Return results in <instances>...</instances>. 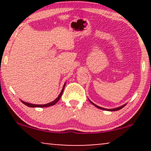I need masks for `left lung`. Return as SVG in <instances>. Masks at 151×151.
I'll return each instance as SVG.
<instances>
[{
    "label": "left lung",
    "instance_id": "obj_1",
    "mask_svg": "<svg viewBox=\"0 0 151 151\" xmlns=\"http://www.w3.org/2000/svg\"><path fill=\"white\" fill-rule=\"evenodd\" d=\"M90 101V100H89ZM91 102V104H93L95 106H96L97 108H98V109H102V110H106V111H118V110H120L121 109H122L124 106H126V104H124V105H122V106H119V107H117V108H115V109H104V108H102V107H100V106H97L96 104H93V103L91 101H90Z\"/></svg>",
    "mask_w": 151,
    "mask_h": 151
}]
</instances>
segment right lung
I'll return each instance as SVG.
<instances>
[{
  "label": "right lung",
  "mask_w": 151,
  "mask_h": 151,
  "mask_svg": "<svg viewBox=\"0 0 151 151\" xmlns=\"http://www.w3.org/2000/svg\"><path fill=\"white\" fill-rule=\"evenodd\" d=\"M65 84H66V83L64 84V86H63V89H62V91H61V92H60V95L58 96V98L55 99V100H53V102H50V103H48V104H30V103H27V102H24V101H22L21 100V102L23 103L24 104H25L26 106H29V107H41V108H42V107H47V106H52V105H54L55 103H56L59 100H60V98H61V96H62V95H63V91H64V88H65Z\"/></svg>",
  "instance_id": "obj_1"
}]
</instances>
